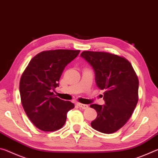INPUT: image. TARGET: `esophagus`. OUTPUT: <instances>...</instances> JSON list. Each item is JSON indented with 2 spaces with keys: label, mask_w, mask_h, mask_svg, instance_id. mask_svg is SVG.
Here are the masks:
<instances>
[{
  "label": "esophagus",
  "mask_w": 158,
  "mask_h": 158,
  "mask_svg": "<svg viewBox=\"0 0 158 158\" xmlns=\"http://www.w3.org/2000/svg\"><path fill=\"white\" fill-rule=\"evenodd\" d=\"M77 105H78L80 108L83 109H87L89 108V106L87 105H84V104H81V103H77Z\"/></svg>",
  "instance_id": "obj_1"
}]
</instances>
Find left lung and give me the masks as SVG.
I'll return each instance as SVG.
<instances>
[{
	"label": "left lung",
	"mask_w": 158,
	"mask_h": 158,
	"mask_svg": "<svg viewBox=\"0 0 158 158\" xmlns=\"http://www.w3.org/2000/svg\"><path fill=\"white\" fill-rule=\"evenodd\" d=\"M81 56L93 67L95 82L104 90L105 105L93 104L98 116L91 122L98 132L112 134L124 126L132 116L139 100V79L126 58L105 52L84 51Z\"/></svg>",
	"instance_id": "8db88e82"
}]
</instances>
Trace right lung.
<instances>
[{"instance_id": "add662e5", "label": "right lung", "mask_w": 158, "mask_h": 158, "mask_svg": "<svg viewBox=\"0 0 158 158\" xmlns=\"http://www.w3.org/2000/svg\"><path fill=\"white\" fill-rule=\"evenodd\" d=\"M80 50L43 51L32 58L21 77V101L33 125L44 132H54L63 127L67 113L74 107L53 94L65 66Z\"/></svg>"}]
</instances>
